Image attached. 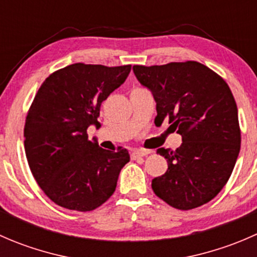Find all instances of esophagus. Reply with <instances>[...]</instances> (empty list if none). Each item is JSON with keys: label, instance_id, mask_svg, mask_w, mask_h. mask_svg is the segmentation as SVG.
Instances as JSON below:
<instances>
[{"label": "esophagus", "instance_id": "1", "mask_svg": "<svg viewBox=\"0 0 257 257\" xmlns=\"http://www.w3.org/2000/svg\"><path fill=\"white\" fill-rule=\"evenodd\" d=\"M149 153H150V150H143V149L134 150V152L132 153V158H133V159H137V158L145 157V155H148Z\"/></svg>", "mask_w": 257, "mask_h": 257}]
</instances>
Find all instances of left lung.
<instances>
[{
    "label": "left lung",
    "mask_w": 257,
    "mask_h": 257,
    "mask_svg": "<svg viewBox=\"0 0 257 257\" xmlns=\"http://www.w3.org/2000/svg\"><path fill=\"white\" fill-rule=\"evenodd\" d=\"M157 102L155 123L168 119L181 136L175 152L159 148L168 170L152 180L157 196L180 210L209 203L229 180L240 152L234 95L224 79L199 62L133 66Z\"/></svg>",
    "instance_id": "8db88e82"
}]
</instances>
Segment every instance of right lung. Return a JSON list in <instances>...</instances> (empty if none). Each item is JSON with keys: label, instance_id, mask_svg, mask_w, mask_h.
Instances as JSON below:
<instances>
[{"label": "right lung", "instance_id": "obj_1", "mask_svg": "<svg viewBox=\"0 0 257 257\" xmlns=\"http://www.w3.org/2000/svg\"><path fill=\"white\" fill-rule=\"evenodd\" d=\"M132 66L74 63L46 78L25 124V150L38 185L57 205L97 209L113 195L126 149L105 150L88 139L99 128L100 104L125 82Z\"/></svg>", "mask_w": 257, "mask_h": 257}]
</instances>
